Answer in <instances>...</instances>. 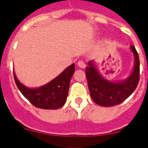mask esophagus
<instances>
[{"instance_id": "1", "label": "esophagus", "mask_w": 148, "mask_h": 148, "mask_svg": "<svg viewBox=\"0 0 148 148\" xmlns=\"http://www.w3.org/2000/svg\"><path fill=\"white\" fill-rule=\"evenodd\" d=\"M77 66L80 68H85L86 67V63H85V62L82 61V60H80V61L77 62Z\"/></svg>"}]
</instances>
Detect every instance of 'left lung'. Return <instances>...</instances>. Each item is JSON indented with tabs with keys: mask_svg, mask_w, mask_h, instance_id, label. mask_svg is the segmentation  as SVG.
<instances>
[{
	"mask_svg": "<svg viewBox=\"0 0 148 148\" xmlns=\"http://www.w3.org/2000/svg\"><path fill=\"white\" fill-rule=\"evenodd\" d=\"M135 58L131 74L124 80L112 82L103 77L94 62L90 61L86 68L88 86L93 101L101 106L110 107L122 103L136 90L140 80V59L134 46L130 47Z\"/></svg>",
	"mask_w": 148,
	"mask_h": 148,
	"instance_id": "1",
	"label": "left lung"
}]
</instances>
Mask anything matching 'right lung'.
Returning <instances> with one entry per match:
<instances>
[{"label":"right lung","instance_id":"right-lung-1","mask_svg":"<svg viewBox=\"0 0 148 148\" xmlns=\"http://www.w3.org/2000/svg\"><path fill=\"white\" fill-rule=\"evenodd\" d=\"M74 70L75 66L73 63L53 80L38 88L25 86L19 82L15 73L13 74L19 90L34 106L43 109H58L66 103Z\"/></svg>","mask_w":148,"mask_h":148}]
</instances>
